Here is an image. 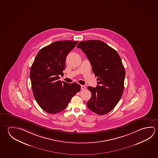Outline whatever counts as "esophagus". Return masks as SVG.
Returning <instances> with one entry per match:
<instances>
[{"instance_id": "obj_1", "label": "esophagus", "mask_w": 158, "mask_h": 158, "mask_svg": "<svg viewBox=\"0 0 158 158\" xmlns=\"http://www.w3.org/2000/svg\"><path fill=\"white\" fill-rule=\"evenodd\" d=\"M86 87L84 85H81V90H85Z\"/></svg>"}]
</instances>
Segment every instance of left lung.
<instances>
[{
	"label": "left lung",
	"mask_w": 158,
	"mask_h": 158,
	"mask_svg": "<svg viewBox=\"0 0 158 158\" xmlns=\"http://www.w3.org/2000/svg\"><path fill=\"white\" fill-rule=\"evenodd\" d=\"M97 77L96 88L88 86L91 97L86 103L95 113L104 115L112 110L124 91L125 70L118 53L104 42L90 40L79 43Z\"/></svg>",
	"instance_id": "left-lung-1"
}]
</instances>
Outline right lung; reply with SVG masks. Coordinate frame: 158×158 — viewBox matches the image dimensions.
<instances>
[{
	"mask_svg": "<svg viewBox=\"0 0 158 158\" xmlns=\"http://www.w3.org/2000/svg\"><path fill=\"white\" fill-rule=\"evenodd\" d=\"M78 41H57L43 48L36 55L30 71L34 97L43 110L56 114L67 107L72 97L80 91L77 83L61 82L68 54Z\"/></svg>",
	"mask_w": 158,
	"mask_h": 158,
	"instance_id": "1",
	"label": "right lung"
}]
</instances>
